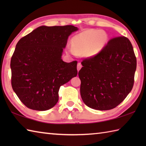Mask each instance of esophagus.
<instances>
[{
    "label": "esophagus",
    "instance_id": "esophagus-1",
    "mask_svg": "<svg viewBox=\"0 0 146 146\" xmlns=\"http://www.w3.org/2000/svg\"><path fill=\"white\" fill-rule=\"evenodd\" d=\"M82 67V65L81 63H78V64H77V70L79 71L80 69H81Z\"/></svg>",
    "mask_w": 146,
    "mask_h": 146
}]
</instances>
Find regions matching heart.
Returning a JSON list of instances; mask_svg holds the SVG:
<instances>
[{"label":"heart","mask_w":146,"mask_h":146,"mask_svg":"<svg viewBox=\"0 0 146 146\" xmlns=\"http://www.w3.org/2000/svg\"><path fill=\"white\" fill-rule=\"evenodd\" d=\"M107 34L97 29H88L75 36L72 44H68L67 51L73 55L85 54L93 56L100 52L106 43Z\"/></svg>","instance_id":"heart-1"}]
</instances>
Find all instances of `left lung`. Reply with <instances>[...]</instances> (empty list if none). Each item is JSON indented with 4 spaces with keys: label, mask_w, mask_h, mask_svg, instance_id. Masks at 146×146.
I'll list each match as a JSON object with an SVG mask.
<instances>
[{
    "label": "left lung",
    "mask_w": 146,
    "mask_h": 146,
    "mask_svg": "<svg viewBox=\"0 0 146 146\" xmlns=\"http://www.w3.org/2000/svg\"><path fill=\"white\" fill-rule=\"evenodd\" d=\"M80 94L86 105L107 110L118 106L134 86L137 60L125 36L115 37L95 56L82 62Z\"/></svg>",
    "instance_id": "left-lung-1"
}]
</instances>
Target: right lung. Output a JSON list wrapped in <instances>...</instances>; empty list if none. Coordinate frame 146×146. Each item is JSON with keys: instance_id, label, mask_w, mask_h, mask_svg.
I'll use <instances>...</instances> for the list:
<instances>
[{"instance_id": "right-lung-1", "label": "right lung", "mask_w": 146, "mask_h": 146, "mask_svg": "<svg viewBox=\"0 0 146 146\" xmlns=\"http://www.w3.org/2000/svg\"><path fill=\"white\" fill-rule=\"evenodd\" d=\"M72 25L42 26L18 41L11 60V85L24 105L44 111L57 104L60 86L77 75V61L61 59Z\"/></svg>"}]
</instances>
